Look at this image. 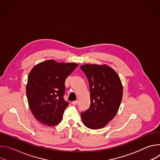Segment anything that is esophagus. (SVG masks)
Here are the masks:
<instances>
[{"label":"esophagus","mask_w":160,"mask_h":160,"mask_svg":"<svg viewBox=\"0 0 160 160\" xmlns=\"http://www.w3.org/2000/svg\"><path fill=\"white\" fill-rule=\"evenodd\" d=\"M72 104H73V105H77V104H78V101H73V102H72Z\"/></svg>","instance_id":"1"}]
</instances>
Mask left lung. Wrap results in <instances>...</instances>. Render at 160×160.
Wrapping results in <instances>:
<instances>
[{"label":"left lung","mask_w":160,"mask_h":160,"mask_svg":"<svg viewBox=\"0 0 160 160\" xmlns=\"http://www.w3.org/2000/svg\"><path fill=\"white\" fill-rule=\"evenodd\" d=\"M82 70L88 78L90 106L81 113L83 124L90 129L104 127L119 109L123 87L118 75L108 65L83 64Z\"/></svg>","instance_id":"obj_1"}]
</instances>
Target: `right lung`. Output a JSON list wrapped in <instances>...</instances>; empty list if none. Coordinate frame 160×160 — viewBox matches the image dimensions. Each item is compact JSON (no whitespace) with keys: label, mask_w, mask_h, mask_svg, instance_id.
Returning <instances> with one entry per match:
<instances>
[{"label":"right lung","mask_w":160,"mask_h":160,"mask_svg":"<svg viewBox=\"0 0 160 160\" xmlns=\"http://www.w3.org/2000/svg\"><path fill=\"white\" fill-rule=\"evenodd\" d=\"M78 64L58 62L52 59L36 64L30 71L27 84L30 109L35 118L45 125L59 124L68 106L64 101V82Z\"/></svg>","instance_id":"add662e5"}]
</instances>
